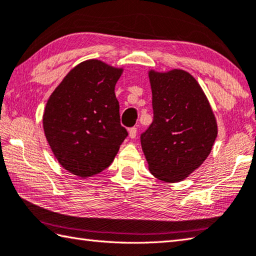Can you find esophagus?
Returning <instances> with one entry per match:
<instances>
[{
  "label": "esophagus",
  "instance_id": "esophagus-1",
  "mask_svg": "<svg viewBox=\"0 0 256 256\" xmlns=\"http://www.w3.org/2000/svg\"><path fill=\"white\" fill-rule=\"evenodd\" d=\"M128 132H129V137H130V138H132V139L136 138L137 128H136V127H132V128H130V129L128 130Z\"/></svg>",
  "mask_w": 256,
  "mask_h": 256
}]
</instances>
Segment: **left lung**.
Here are the masks:
<instances>
[{
  "instance_id": "left-lung-1",
  "label": "left lung",
  "mask_w": 256,
  "mask_h": 256,
  "mask_svg": "<svg viewBox=\"0 0 256 256\" xmlns=\"http://www.w3.org/2000/svg\"><path fill=\"white\" fill-rule=\"evenodd\" d=\"M154 120L140 134L149 170L158 180H185L210 155L218 124L200 86L188 72L149 71Z\"/></svg>"
}]
</instances>
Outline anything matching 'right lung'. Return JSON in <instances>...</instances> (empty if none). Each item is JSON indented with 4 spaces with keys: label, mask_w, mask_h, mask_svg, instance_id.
<instances>
[{
    "label": "right lung",
    "mask_w": 256,
    "mask_h": 256,
    "mask_svg": "<svg viewBox=\"0 0 256 256\" xmlns=\"http://www.w3.org/2000/svg\"><path fill=\"white\" fill-rule=\"evenodd\" d=\"M122 69L86 60L64 76L48 100L43 129L60 165L90 177L112 162L128 136L120 124L114 86Z\"/></svg>",
    "instance_id": "1"
}]
</instances>
